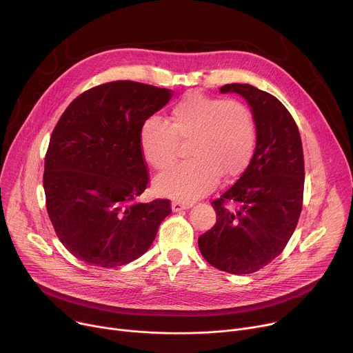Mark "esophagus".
<instances>
[{
	"label": "esophagus",
	"mask_w": 353,
	"mask_h": 353,
	"mask_svg": "<svg viewBox=\"0 0 353 353\" xmlns=\"http://www.w3.org/2000/svg\"><path fill=\"white\" fill-rule=\"evenodd\" d=\"M192 207V203H190V201H179V199H174L172 203V210L173 212H179L181 210H188Z\"/></svg>",
	"instance_id": "1"
}]
</instances>
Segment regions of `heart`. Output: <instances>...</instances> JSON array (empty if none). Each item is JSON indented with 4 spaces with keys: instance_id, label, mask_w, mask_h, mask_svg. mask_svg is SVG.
I'll list each match as a JSON object with an SVG mask.
<instances>
[{
    "instance_id": "obj_1",
    "label": "heart",
    "mask_w": 353,
    "mask_h": 353,
    "mask_svg": "<svg viewBox=\"0 0 353 353\" xmlns=\"http://www.w3.org/2000/svg\"><path fill=\"white\" fill-rule=\"evenodd\" d=\"M190 159L161 174L157 190L179 199L211 191L221 174L240 176L256 149V124L250 109L233 99L188 92L170 109L169 121L146 119L139 128V148L146 163L166 170L176 159L179 141H185Z\"/></svg>"
}]
</instances>
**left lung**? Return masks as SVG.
<instances>
[{"label": "left lung", "mask_w": 353, "mask_h": 353, "mask_svg": "<svg viewBox=\"0 0 353 353\" xmlns=\"http://www.w3.org/2000/svg\"><path fill=\"white\" fill-rule=\"evenodd\" d=\"M219 90L247 100L257 142L240 179L211 203L216 223L198 237V247L221 271L253 274L282 253L296 229L303 205V146L292 114L271 93L248 83H228Z\"/></svg>", "instance_id": "left-lung-1"}]
</instances>
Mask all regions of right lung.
<instances>
[{
    "label": "right lung",
    "instance_id": "right-lung-1",
    "mask_svg": "<svg viewBox=\"0 0 353 353\" xmlns=\"http://www.w3.org/2000/svg\"><path fill=\"white\" fill-rule=\"evenodd\" d=\"M170 97L165 88L108 82L74 99L54 127L44 159L46 208L78 260L102 268L137 260L172 212L169 199L138 201L149 184L139 128Z\"/></svg>",
    "mask_w": 353,
    "mask_h": 353
}]
</instances>
